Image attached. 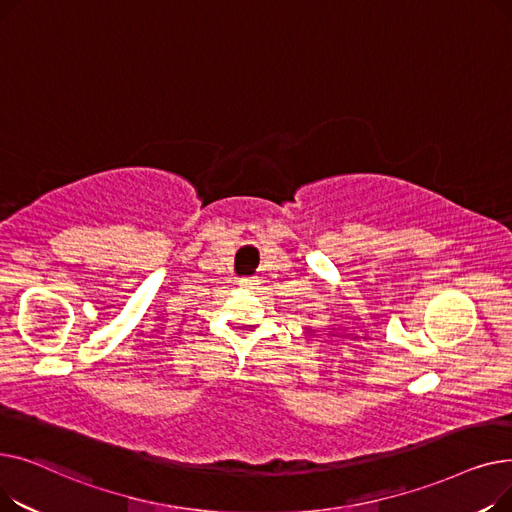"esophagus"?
<instances>
[{"mask_svg":"<svg viewBox=\"0 0 512 512\" xmlns=\"http://www.w3.org/2000/svg\"><path fill=\"white\" fill-rule=\"evenodd\" d=\"M255 282L257 280H253V278H242V280H238V286L240 288H255Z\"/></svg>","mask_w":512,"mask_h":512,"instance_id":"esophagus-1","label":"esophagus"}]
</instances>
